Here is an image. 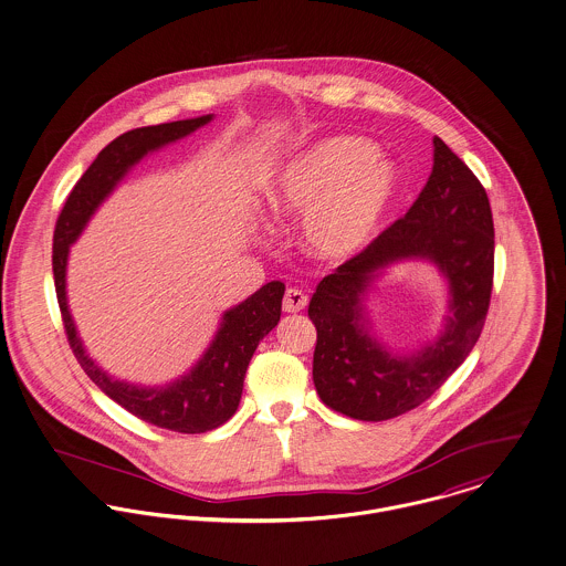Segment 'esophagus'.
Masks as SVG:
<instances>
[{"mask_svg": "<svg viewBox=\"0 0 566 566\" xmlns=\"http://www.w3.org/2000/svg\"><path fill=\"white\" fill-rule=\"evenodd\" d=\"M282 305H284L286 312H302L305 305H307V297H305L300 289H289L286 295H284Z\"/></svg>", "mask_w": 566, "mask_h": 566, "instance_id": "obj_1", "label": "esophagus"}]
</instances>
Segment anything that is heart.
I'll list each match as a JSON object with an SVG mask.
<instances>
[{"label":"heart","instance_id":"b5f03b06","mask_svg":"<svg viewBox=\"0 0 566 566\" xmlns=\"http://www.w3.org/2000/svg\"><path fill=\"white\" fill-rule=\"evenodd\" d=\"M396 187V168L375 146L357 137H334L307 148L282 170L269 207L280 218L305 216L310 254L343 261L375 239Z\"/></svg>","mask_w":566,"mask_h":566}]
</instances>
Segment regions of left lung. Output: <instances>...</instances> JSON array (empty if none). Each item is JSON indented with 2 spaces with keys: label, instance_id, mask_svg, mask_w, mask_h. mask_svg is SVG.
I'll return each instance as SVG.
<instances>
[{
  "label": "left lung",
  "instance_id": "obj_1",
  "mask_svg": "<svg viewBox=\"0 0 566 566\" xmlns=\"http://www.w3.org/2000/svg\"><path fill=\"white\" fill-rule=\"evenodd\" d=\"M433 146V172L405 218L325 275L310 300L314 388L353 420L381 422L422 405L465 361L484 327L495 252L491 205L476 175L439 137ZM402 258L436 261L453 295L444 334L411 356L373 342L360 307L374 271Z\"/></svg>",
  "mask_w": 566,
  "mask_h": 566
}]
</instances>
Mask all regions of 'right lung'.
Instances as JSON below:
<instances>
[{"label":"right lung","mask_w":566,"mask_h":566,"mask_svg":"<svg viewBox=\"0 0 566 566\" xmlns=\"http://www.w3.org/2000/svg\"><path fill=\"white\" fill-rule=\"evenodd\" d=\"M211 118L213 116H200L191 120L142 127L127 130L109 142L69 193L64 209L55 221L51 256L64 332L87 377L135 418L159 429L187 436L213 431L228 422L237 411L250 359L262 338L280 321L284 284L269 282L243 304L228 310L213 345L189 375L166 388H137L114 381L87 357L86 348L82 347L66 305V259L71 243L82 234L90 216L112 193L133 164H137L146 153L207 125Z\"/></svg>","instance_id":"obj_1"}]
</instances>
